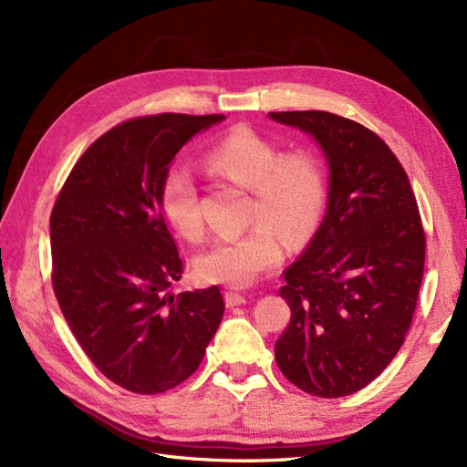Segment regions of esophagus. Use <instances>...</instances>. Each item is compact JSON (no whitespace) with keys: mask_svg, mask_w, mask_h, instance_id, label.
Masks as SVG:
<instances>
[{"mask_svg":"<svg viewBox=\"0 0 467 467\" xmlns=\"http://www.w3.org/2000/svg\"><path fill=\"white\" fill-rule=\"evenodd\" d=\"M223 298H225V306H228V307H235V306L247 304V296L242 294V292L228 290V292H223Z\"/></svg>","mask_w":467,"mask_h":467,"instance_id":"esophagus-1","label":"esophagus"}]
</instances>
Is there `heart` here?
Masks as SVG:
<instances>
[{
    "label": "heart",
    "mask_w": 467,
    "mask_h": 467,
    "mask_svg": "<svg viewBox=\"0 0 467 467\" xmlns=\"http://www.w3.org/2000/svg\"><path fill=\"white\" fill-rule=\"evenodd\" d=\"M206 165L251 191L247 220L253 225L218 237L196 257V273L206 282L244 288L285 259L282 235L296 244L314 232L327 202V175L312 150L282 151L249 126H235L216 140L206 151ZM160 199L165 218L182 237L202 239L201 187L187 163L167 167Z\"/></svg>",
    "instance_id": "obj_1"
}]
</instances>
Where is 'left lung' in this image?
Returning a JSON list of instances; mask_svg holds the SVG:
<instances>
[{"instance_id":"obj_1","label":"left lung","mask_w":467,"mask_h":467,"mask_svg":"<svg viewBox=\"0 0 467 467\" xmlns=\"http://www.w3.org/2000/svg\"><path fill=\"white\" fill-rule=\"evenodd\" d=\"M312 134L329 163V202L278 292L290 323L280 372L306 393L345 398L370 384L411 327L427 237L411 182L376 132L327 110L268 112Z\"/></svg>"}]
</instances>
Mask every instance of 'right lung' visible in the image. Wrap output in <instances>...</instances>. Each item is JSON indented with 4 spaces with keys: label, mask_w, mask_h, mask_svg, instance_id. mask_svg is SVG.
<instances>
[{
    "label": "right lung",
    "mask_w": 467,
    "mask_h": 467,
    "mask_svg": "<svg viewBox=\"0 0 467 467\" xmlns=\"http://www.w3.org/2000/svg\"><path fill=\"white\" fill-rule=\"evenodd\" d=\"M223 119L161 112L124 120L83 151L54 202L56 300L97 370L129 391L182 384L222 321L218 286L167 294L182 261L160 191L177 151Z\"/></svg>",
    "instance_id": "1"
}]
</instances>
